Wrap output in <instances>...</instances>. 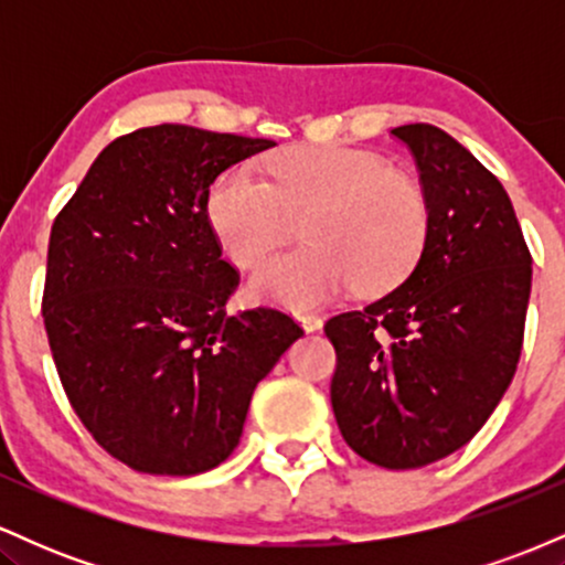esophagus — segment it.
<instances>
[{"label": "esophagus", "mask_w": 565, "mask_h": 565, "mask_svg": "<svg viewBox=\"0 0 565 565\" xmlns=\"http://www.w3.org/2000/svg\"><path fill=\"white\" fill-rule=\"evenodd\" d=\"M300 327L305 329V332H319V329L323 327V321L319 319V316L305 313V316H300Z\"/></svg>", "instance_id": "1"}]
</instances>
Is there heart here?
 <instances>
[{
	"label": "heart",
	"instance_id": "b5f03b06",
	"mask_svg": "<svg viewBox=\"0 0 565 565\" xmlns=\"http://www.w3.org/2000/svg\"><path fill=\"white\" fill-rule=\"evenodd\" d=\"M270 183L231 167L206 191V223L238 268L289 242L302 223L308 246L270 257L252 276L260 302L305 310L353 287L387 291L423 255L430 206L419 183L377 153L345 146L284 148Z\"/></svg>",
	"mask_w": 565,
	"mask_h": 565
}]
</instances>
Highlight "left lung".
I'll use <instances>...</instances> for the list:
<instances>
[{"label":"left lung","mask_w":565,"mask_h":565,"mask_svg":"<svg viewBox=\"0 0 565 565\" xmlns=\"http://www.w3.org/2000/svg\"><path fill=\"white\" fill-rule=\"evenodd\" d=\"M430 206L423 255L385 297L334 316L332 408L342 438L380 468L462 449L515 374L531 255L502 183L433 125L393 129Z\"/></svg>","instance_id":"8db88e82"}]
</instances>
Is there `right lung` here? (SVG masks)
<instances>
[{
    "instance_id": "add662e5",
    "label": "right lung",
    "mask_w": 565,
    "mask_h": 565,
    "mask_svg": "<svg viewBox=\"0 0 565 565\" xmlns=\"http://www.w3.org/2000/svg\"><path fill=\"white\" fill-rule=\"evenodd\" d=\"M274 140L159 125L116 138L55 217L44 329L63 387L119 462L199 476L231 457L257 382L302 329L225 313L238 284L206 223L212 180Z\"/></svg>"
}]
</instances>
